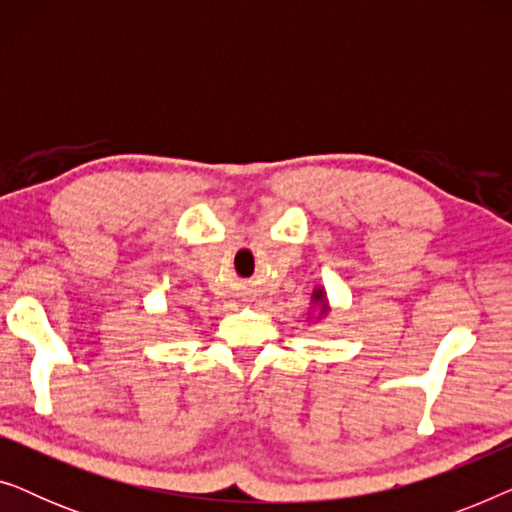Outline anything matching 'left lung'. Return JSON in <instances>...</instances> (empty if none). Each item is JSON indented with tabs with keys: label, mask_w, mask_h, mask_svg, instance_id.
<instances>
[{
	"label": "left lung",
	"mask_w": 512,
	"mask_h": 512,
	"mask_svg": "<svg viewBox=\"0 0 512 512\" xmlns=\"http://www.w3.org/2000/svg\"><path fill=\"white\" fill-rule=\"evenodd\" d=\"M312 305L319 307V317H324V314L328 312V300H326V291L321 289V286H317V289L312 291Z\"/></svg>",
	"instance_id": "8db88e82"
}]
</instances>
